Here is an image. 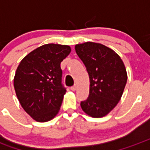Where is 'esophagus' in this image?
Returning <instances> with one entry per match:
<instances>
[{"label":"esophagus","instance_id":"esophagus-1","mask_svg":"<svg viewBox=\"0 0 150 150\" xmlns=\"http://www.w3.org/2000/svg\"><path fill=\"white\" fill-rule=\"evenodd\" d=\"M76 89H77V86H76V85H74V86H72L71 87V90L73 91H75Z\"/></svg>","mask_w":150,"mask_h":150}]
</instances>
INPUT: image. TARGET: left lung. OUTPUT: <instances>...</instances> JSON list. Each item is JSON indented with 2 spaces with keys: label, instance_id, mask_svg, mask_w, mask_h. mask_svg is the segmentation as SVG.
I'll return each mask as SVG.
<instances>
[{
  "label": "left lung",
  "instance_id": "1",
  "mask_svg": "<svg viewBox=\"0 0 150 150\" xmlns=\"http://www.w3.org/2000/svg\"><path fill=\"white\" fill-rule=\"evenodd\" d=\"M75 48L90 78L89 96L81 102V107L93 117L106 116L118 103L125 89V65L117 53L103 44L86 42Z\"/></svg>",
  "mask_w": 150,
  "mask_h": 150
}]
</instances>
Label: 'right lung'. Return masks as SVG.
Returning <instances> with one entry per match:
<instances>
[{"mask_svg": "<svg viewBox=\"0 0 150 150\" xmlns=\"http://www.w3.org/2000/svg\"><path fill=\"white\" fill-rule=\"evenodd\" d=\"M71 52L67 45L48 44L28 54L19 64L14 88L23 109L40 122L58 114L66 93L60 64Z\"/></svg>", "mask_w": 150, "mask_h": 150, "instance_id": "add662e5", "label": "right lung"}]
</instances>
